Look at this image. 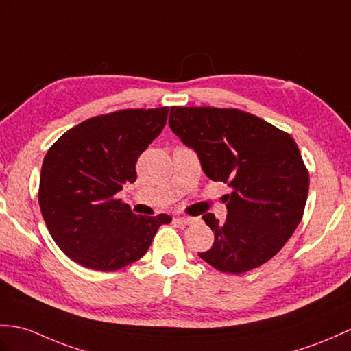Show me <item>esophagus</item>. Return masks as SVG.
Returning <instances> with one entry per match:
<instances>
[{"mask_svg":"<svg viewBox=\"0 0 351 351\" xmlns=\"http://www.w3.org/2000/svg\"><path fill=\"white\" fill-rule=\"evenodd\" d=\"M173 221L178 223V224H181V226H189V224L193 223V218H189V217H175Z\"/></svg>","mask_w":351,"mask_h":351,"instance_id":"obj_1","label":"esophagus"}]
</instances>
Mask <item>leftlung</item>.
Returning a JSON list of instances; mask_svg holds the SVG:
<instances>
[{"instance_id":"obj_1","label":"left lung","mask_w":351,"mask_h":351,"mask_svg":"<svg viewBox=\"0 0 351 351\" xmlns=\"http://www.w3.org/2000/svg\"><path fill=\"white\" fill-rule=\"evenodd\" d=\"M170 130L197 154L213 181L229 184L227 217L203 219L214 245L199 257L217 271L242 274L271 260L304 215L309 176L296 142L250 113L170 108Z\"/></svg>"}]
</instances>
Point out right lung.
<instances>
[{
	"label": "right lung",
	"instance_id": "obj_1",
	"mask_svg": "<svg viewBox=\"0 0 351 351\" xmlns=\"http://www.w3.org/2000/svg\"><path fill=\"white\" fill-rule=\"evenodd\" d=\"M169 108L127 109L69 130L47 151L38 203L64 254L94 271L110 272L148 251L170 215L141 217L117 199L136 181L141 154L166 125Z\"/></svg>",
	"mask_w": 351,
	"mask_h": 351
}]
</instances>
